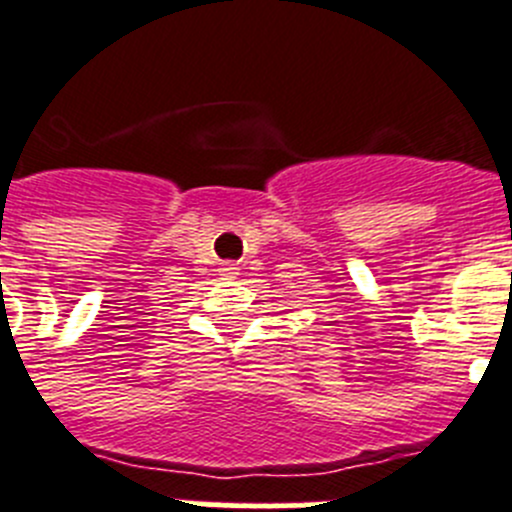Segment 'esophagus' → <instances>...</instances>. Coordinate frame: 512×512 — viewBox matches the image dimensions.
<instances>
[{"label": "esophagus", "instance_id": "1", "mask_svg": "<svg viewBox=\"0 0 512 512\" xmlns=\"http://www.w3.org/2000/svg\"><path fill=\"white\" fill-rule=\"evenodd\" d=\"M220 277H223V279H235V277H238V266H235V264H223V266H220Z\"/></svg>", "mask_w": 512, "mask_h": 512}]
</instances>
